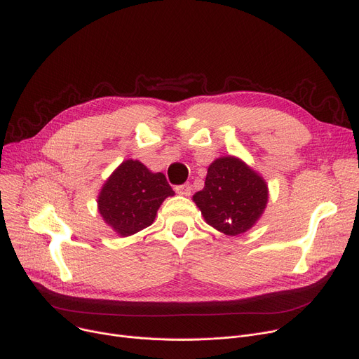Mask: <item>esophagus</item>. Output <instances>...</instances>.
Masks as SVG:
<instances>
[{
	"label": "esophagus",
	"mask_w": 359,
	"mask_h": 359,
	"mask_svg": "<svg viewBox=\"0 0 359 359\" xmlns=\"http://www.w3.org/2000/svg\"><path fill=\"white\" fill-rule=\"evenodd\" d=\"M176 192L183 196H189L192 194V186L189 183H184L180 186H176Z\"/></svg>",
	"instance_id": "esophagus-1"
}]
</instances>
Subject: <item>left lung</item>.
Returning a JSON list of instances; mask_svg holds the SVG:
<instances>
[{
	"mask_svg": "<svg viewBox=\"0 0 359 359\" xmlns=\"http://www.w3.org/2000/svg\"><path fill=\"white\" fill-rule=\"evenodd\" d=\"M268 198V183L256 170L236 156H225L210 164L205 187L192 199L206 224L234 237L253 229Z\"/></svg>",
	"mask_w": 359,
	"mask_h": 359,
	"instance_id": "obj_1",
	"label": "left lung"
}]
</instances>
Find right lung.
<instances>
[{"mask_svg": "<svg viewBox=\"0 0 359 359\" xmlns=\"http://www.w3.org/2000/svg\"><path fill=\"white\" fill-rule=\"evenodd\" d=\"M163 173H153L140 160L122 161L97 196L103 221L121 237L135 234L154 222L160 205L173 196Z\"/></svg>", "mask_w": 359, "mask_h": 359, "instance_id": "1", "label": "right lung"}]
</instances>
